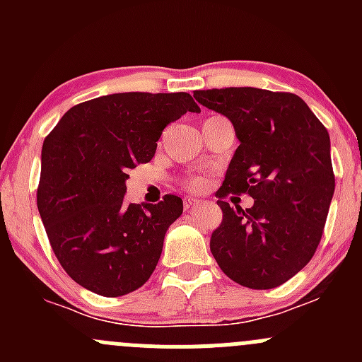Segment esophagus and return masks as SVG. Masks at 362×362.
Masks as SVG:
<instances>
[{
    "mask_svg": "<svg viewBox=\"0 0 362 362\" xmlns=\"http://www.w3.org/2000/svg\"><path fill=\"white\" fill-rule=\"evenodd\" d=\"M199 203H202V202H199V199H196V198H185V199H184L185 210H189V208L196 206V204H199Z\"/></svg>",
    "mask_w": 362,
    "mask_h": 362,
    "instance_id": "obj_1",
    "label": "esophagus"
}]
</instances>
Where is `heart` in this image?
<instances>
[{
    "label": "heart",
    "mask_w": 362,
    "mask_h": 362,
    "mask_svg": "<svg viewBox=\"0 0 362 362\" xmlns=\"http://www.w3.org/2000/svg\"><path fill=\"white\" fill-rule=\"evenodd\" d=\"M203 184H204L203 178H192V180H189L187 185L191 189H199V187H203Z\"/></svg>",
    "instance_id": "obj_1"
}]
</instances>
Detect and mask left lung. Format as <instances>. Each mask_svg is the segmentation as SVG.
I'll list each match as a JSON object with an SVG mask.
<instances>
[{
    "mask_svg": "<svg viewBox=\"0 0 362 362\" xmlns=\"http://www.w3.org/2000/svg\"><path fill=\"white\" fill-rule=\"evenodd\" d=\"M194 98L228 117L240 140L217 191L222 222L211 233V254L240 286H282L322 238L334 194L329 133L293 93L226 87L196 90ZM229 194H249L255 204L229 207Z\"/></svg>",
    "mask_w": 362,
    "mask_h": 362,
    "instance_id": "1",
    "label": "left lung"
}]
</instances>
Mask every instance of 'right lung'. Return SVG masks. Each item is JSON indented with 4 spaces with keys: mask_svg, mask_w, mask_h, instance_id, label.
<instances>
[{
    "mask_svg": "<svg viewBox=\"0 0 362 362\" xmlns=\"http://www.w3.org/2000/svg\"><path fill=\"white\" fill-rule=\"evenodd\" d=\"M187 112H199L187 93L108 94L69 108L45 138L36 203L57 261L78 286L117 298L151 279L184 203L173 194L127 203L126 180Z\"/></svg>",
    "mask_w": 362,
    "mask_h": 362,
    "instance_id": "obj_1",
    "label": "right lung"
}]
</instances>
